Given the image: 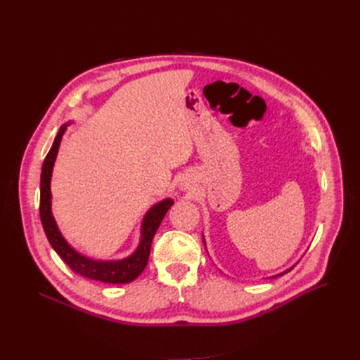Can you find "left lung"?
<instances>
[{"label":"left lung","mask_w":360,"mask_h":360,"mask_svg":"<svg viewBox=\"0 0 360 360\" xmlns=\"http://www.w3.org/2000/svg\"><path fill=\"white\" fill-rule=\"evenodd\" d=\"M202 242H204V245H205V240H204V236H202ZM293 267H290L289 270H285V271H281V273H278V274H276V276H271L270 278H274V277H280V276H283V274H286L288 271H290Z\"/></svg>","instance_id":"obj_1"}]
</instances>
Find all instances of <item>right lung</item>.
Listing matches in <instances>:
<instances>
[{"instance_id":"1","label":"right lung","mask_w":360,"mask_h":360,"mask_svg":"<svg viewBox=\"0 0 360 360\" xmlns=\"http://www.w3.org/2000/svg\"><path fill=\"white\" fill-rule=\"evenodd\" d=\"M70 122L64 124L58 134H56L49 153L46 155L44 165H42V174H41V221L44 226V231L46 233V238L51 243V247L55 250L67 266L74 271L83 277L110 283V285H125L132 280H136L143 270L147 266L151 240H153L155 233L158 232L159 226L167 213V210L172 207L174 201L172 198H165L159 201L158 204L151 205L150 210L146 213L143 221H141V233H140V243L136 248V251L131 255L122 258V259H112V261H99L89 258L79 251H75L71 245L65 240V238L61 235L58 224H56L52 210V194H51V178L53 163L58 155L60 144L63 140L64 132L67 131V127Z\"/></svg>"}]
</instances>
